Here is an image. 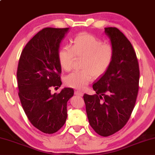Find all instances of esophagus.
<instances>
[{
  "label": "esophagus",
  "instance_id": "34e87169",
  "mask_svg": "<svg viewBox=\"0 0 155 155\" xmlns=\"http://www.w3.org/2000/svg\"><path fill=\"white\" fill-rule=\"evenodd\" d=\"M75 94H76V95H78L79 96H82L83 94H84V93L82 92H81V91L75 90Z\"/></svg>",
  "mask_w": 155,
  "mask_h": 155
}]
</instances>
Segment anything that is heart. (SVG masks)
Returning a JSON list of instances; mask_svg holds the SVG:
<instances>
[{"mask_svg":"<svg viewBox=\"0 0 155 155\" xmlns=\"http://www.w3.org/2000/svg\"><path fill=\"white\" fill-rule=\"evenodd\" d=\"M115 51L111 44L103 43L94 34L82 32L76 35L71 42V46H64L58 53L59 63L65 71H69L75 60L83 58L80 71H74L65 79L66 85L79 90L84 89L93 77L103 75L111 66Z\"/></svg>","mask_w":155,"mask_h":155,"instance_id":"heart-1","label":"heart"}]
</instances>
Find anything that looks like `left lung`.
Listing matches in <instances>:
<instances>
[{
    "mask_svg": "<svg viewBox=\"0 0 155 155\" xmlns=\"http://www.w3.org/2000/svg\"><path fill=\"white\" fill-rule=\"evenodd\" d=\"M115 51L111 66L92 86L94 95L84 94L89 123L101 136L123 128L130 118L139 90L140 69L132 44L117 28H105Z\"/></svg>",
    "mask_w": 155,
    "mask_h": 155,
    "instance_id": "left-lung-1",
    "label": "left lung"
}]
</instances>
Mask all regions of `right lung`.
<instances>
[{"mask_svg": "<svg viewBox=\"0 0 155 155\" xmlns=\"http://www.w3.org/2000/svg\"><path fill=\"white\" fill-rule=\"evenodd\" d=\"M69 28H45L23 49L17 71L18 95L30 123L45 134L57 132L65 124L67 103L74 89L65 87L52 94L61 84L58 59L61 40Z\"/></svg>", "mask_w": 155, "mask_h": 155, "instance_id": "1", "label": "right lung"}]
</instances>
